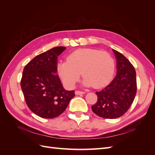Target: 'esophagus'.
Segmentation results:
<instances>
[{
    "mask_svg": "<svg viewBox=\"0 0 155 155\" xmlns=\"http://www.w3.org/2000/svg\"><path fill=\"white\" fill-rule=\"evenodd\" d=\"M75 94H76V95H80V94H85V92L79 91H76V92H75Z\"/></svg>",
    "mask_w": 155,
    "mask_h": 155,
    "instance_id": "1",
    "label": "esophagus"
}]
</instances>
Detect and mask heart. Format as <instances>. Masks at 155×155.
Returning a JSON list of instances; mask_svg holds the SVG:
<instances>
[{
	"label": "heart",
	"instance_id": "b5f03b06",
	"mask_svg": "<svg viewBox=\"0 0 155 155\" xmlns=\"http://www.w3.org/2000/svg\"><path fill=\"white\" fill-rule=\"evenodd\" d=\"M114 59L106 51L94 48H79L69 54L67 61L58 64V72L68 88L74 87L81 73L83 83L100 88L110 82L114 73Z\"/></svg>",
	"mask_w": 155,
	"mask_h": 155
}]
</instances>
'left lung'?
<instances>
[{
    "label": "left lung",
    "instance_id": "left-lung-1",
    "mask_svg": "<svg viewBox=\"0 0 155 155\" xmlns=\"http://www.w3.org/2000/svg\"><path fill=\"white\" fill-rule=\"evenodd\" d=\"M112 51L116 59V76L109 85L96 92L97 101L92 106L96 115L107 119L123 116L132 105L137 90L133 65L119 51Z\"/></svg>",
    "mask_w": 155,
    "mask_h": 155
}]
</instances>
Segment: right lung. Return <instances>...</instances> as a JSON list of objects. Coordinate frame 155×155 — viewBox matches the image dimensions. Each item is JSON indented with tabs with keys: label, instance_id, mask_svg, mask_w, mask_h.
I'll return each mask as SVG.
<instances>
[{
	"label": "right lung",
	"instance_id": "right-lung-1",
	"mask_svg": "<svg viewBox=\"0 0 155 155\" xmlns=\"http://www.w3.org/2000/svg\"><path fill=\"white\" fill-rule=\"evenodd\" d=\"M66 49L57 46L37 55L23 70L21 86L29 109L43 118L59 116L74 97L66 91L59 78L58 57Z\"/></svg>",
	"mask_w": 155,
	"mask_h": 155
}]
</instances>
